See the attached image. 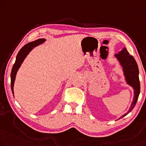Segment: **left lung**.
<instances>
[{"mask_svg":"<svg viewBox=\"0 0 146 146\" xmlns=\"http://www.w3.org/2000/svg\"><path fill=\"white\" fill-rule=\"evenodd\" d=\"M115 56L123 67L125 79L127 84L131 86L134 88V91L133 102H132L130 110L127 113L124 114L123 116L119 118V119H120L126 116L128 113H129L135 107L140 92V80H139V70L138 65H137L135 59L133 56L130 55L128 52L126 48H124L121 52H119V54H115Z\"/></svg>","mask_w":146,"mask_h":146,"instance_id":"obj_1","label":"left lung"}]
</instances>
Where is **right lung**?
I'll list each match as a JSON object with an SVG mask.
<instances>
[{
  "instance_id": "1",
  "label": "right lung",
  "mask_w": 146,
  "mask_h": 146,
  "mask_svg": "<svg viewBox=\"0 0 146 146\" xmlns=\"http://www.w3.org/2000/svg\"><path fill=\"white\" fill-rule=\"evenodd\" d=\"M46 40L44 38H39L38 40L33 41L29 43H27L25 46L21 48L20 50L19 51L18 54L16 56V62H15L14 66L12 67V71H11V89H12L13 95H14V84L15 81V79H16V75L17 73V71L18 70L19 67H20L21 64L23 62L26 56H27V54L31 52V50L34 47L36 46L39 44H42Z\"/></svg>"
}]
</instances>
